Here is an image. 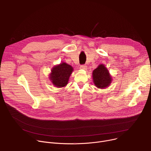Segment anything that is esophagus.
<instances>
[{"instance_id": "obj_1", "label": "esophagus", "mask_w": 151, "mask_h": 151, "mask_svg": "<svg viewBox=\"0 0 151 151\" xmlns=\"http://www.w3.org/2000/svg\"><path fill=\"white\" fill-rule=\"evenodd\" d=\"M87 66H85V65H81V66H80V69H82V70H86L87 69Z\"/></svg>"}]
</instances>
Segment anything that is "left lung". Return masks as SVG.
<instances>
[{
	"label": "left lung",
	"mask_w": 151,
	"mask_h": 151,
	"mask_svg": "<svg viewBox=\"0 0 151 151\" xmlns=\"http://www.w3.org/2000/svg\"><path fill=\"white\" fill-rule=\"evenodd\" d=\"M93 82L99 88H105L112 82V76L104 64L100 65L93 72Z\"/></svg>",
	"instance_id": "1"
}]
</instances>
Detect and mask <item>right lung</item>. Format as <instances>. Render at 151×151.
I'll use <instances>...</instances> for the list:
<instances>
[{"instance_id": "obj_1", "label": "right lung", "mask_w": 151, "mask_h": 151, "mask_svg": "<svg viewBox=\"0 0 151 151\" xmlns=\"http://www.w3.org/2000/svg\"><path fill=\"white\" fill-rule=\"evenodd\" d=\"M73 70V68L66 63H60L53 67L50 75V79L56 87H64L68 83Z\"/></svg>"}]
</instances>
